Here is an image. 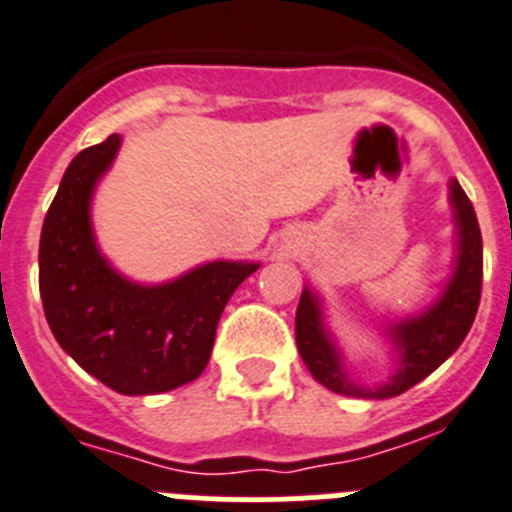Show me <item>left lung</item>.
<instances>
[{"instance_id":"8db88e82","label":"left lung","mask_w":512,"mask_h":512,"mask_svg":"<svg viewBox=\"0 0 512 512\" xmlns=\"http://www.w3.org/2000/svg\"><path fill=\"white\" fill-rule=\"evenodd\" d=\"M450 207L455 214L457 255L452 278L432 305L404 321L389 323L386 336L396 351V371L379 386H361L351 379L343 364L341 348L333 341L323 318L321 298L305 285L295 313V343L300 358L318 384L343 396L358 399H389L399 396L437 366H442L460 348L477 315L482 290V234L475 209L460 181H450Z\"/></svg>"}]
</instances>
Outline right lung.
Masks as SVG:
<instances>
[{
    "label": "right lung",
    "instance_id": "obj_1",
    "mask_svg": "<svg viewBox=\"0 0 512 512\" xmlns=\"http://www.w3.org/2000/svg\"><path fill=\"white\" fill-rule=\"evenodd\" d=\"M121 136L80 151L40 234V295L52 336L90 376L126 396L161 394L209 364L219 315L257 262L214 260L161 285L123 278L98 250L90 202Z\"/></svg>",
    "mask_w": 512,
    "mask_h": 512
}]
</instances>
